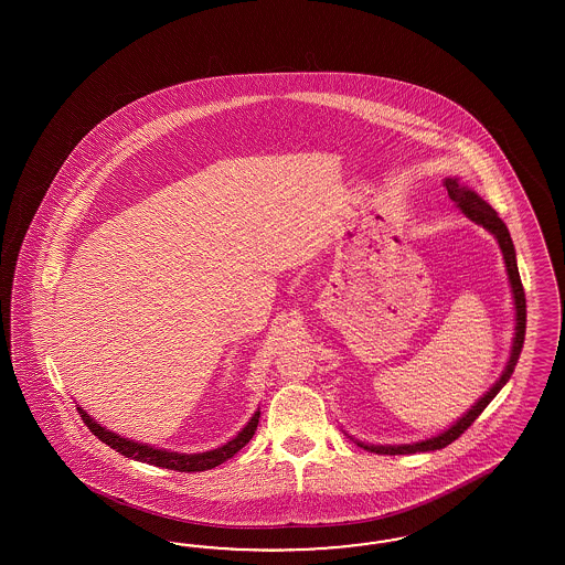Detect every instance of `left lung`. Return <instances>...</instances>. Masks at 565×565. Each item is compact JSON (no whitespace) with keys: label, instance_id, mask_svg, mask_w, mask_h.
Returning a JSON list of instances; mask_svg holds the SVG:
<instances>
[{"label":"left lung","instance_id":"8db88e82","mask_svg":"<svg viewBox=\"0 0 565 565\" xmlns=\"http://www.w3.org/2000/svg\"><path fill=\"white\" fill-rule=\"evenodd\" d=\"M444 184L449 199L460 206L463 215L470 222L479 223L484 230H489L495 236L497 242H499V248L503 253L505 271H508V279H510V286H512L513 308H515V335H513L512 356H510L508 364H505V371L497 379L495 385L487 394L482 395L479 402L470 411L466 412L456 425L445 428L444 433H439L435 437H428V439H423V441H416V444L406 445H369L356 441L360 447H364L369 451H375V454H383V456L385 454L387 456H399V454H416V451H435V449H441L445 445L456 441L463 430L479 418L480 412L491 404V399L501 392V387L510 381L513 369H515V362L520 359L522 345H524V335H526V296H524L522 279H520V274H518L515 248H513L512 236L508 232V225L501 222V217L497 215L493 206L484 203L475 190L463 186L458 178H445Z\"/></svg>","mask_w":565,"mask_h":565}]
</instances>
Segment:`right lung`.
<instances>
[{
    "label": "right lung",
    "mask_w": 565,
    "mask_h": 565,
    "mask_svg": "<svg viewBox=\"0 0 565 565\" xmlns=\"http://www.w3.org/2000/svg\"><path fill=\"white\" fill-rule=\"evenodd\" d=\"M81 418L85 420L86 427L90 428V433L95 437H99L103 444L109 445L111 449L120 451L121 456L132 458L137 462L153 463L159 468H168V470H178V472H203V470H211L215 466L230 460L234 454H238L244 445L248 444L255 435L258 425V416L260 412H255L253 418L248 420V425L239 430L234 439H230L227 444L211 449V451H203V454H178V451H170V449H157L153 445L138 444L132 439L120 437L116 433H111L109 428L97 425L83 408H78Z\"/></svg>",
    "instance_id": "add662e5"
}]
</instances>
